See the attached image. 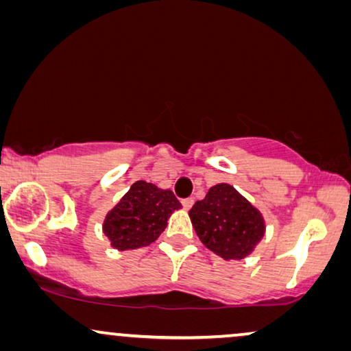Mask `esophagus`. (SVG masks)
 Returning <instances> with one entry per match:
<instances>
[{
  "label": "esophagus",
  "instance_id": "1",
  "mask_svg": "<svg viewBox=\"0 0 351 351\" xmlns=\"http://www.w3.org/2000/svg\"><path fill=\"white\" fill-rule=\"evenodd\" d=\"M193 203H195L193 198H185V199H182V206H184V209H186V210H189V209L191 208V206H193Z\"/></svg>",
  "mask_w": 351,
  "mask_h": 351
}]
</instances>
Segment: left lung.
Instances as JSON below:
<instances>
[{"label": "left lung", "instance_id": "left-lung-1", "mask_svg": "<svg viewBox=\"0 0 351 351\" xmlns=\"http://www.w3.org/2000/svg\"><path fill=\"white\" fill-rule=\"evenodd\" d=\"M189 215L201 243L225 261L247 257L265 234L261 210L228 184L210 186Z\"/></svg>", "mask_w": 351, "mask_h": 351}]
</instances>
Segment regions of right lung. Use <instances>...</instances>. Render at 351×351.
<instances>
[{
    "label": "right lung",
    "instance_id": "add662e5",
    "mask_svg": "<svg viewBox=\"0 0 351 351\" xmlns=\"http://www.w3.org/2000/svg\"><path fill=\"white\" fill-rule=\"evenodd\" d=\"M182 206L171 190L137 180L104 220V233L118 251L152 244L165 232L167 219Z\"/></svg>",
    "mask_w": 351,
    "mask_h": 351
}]
</instances>
